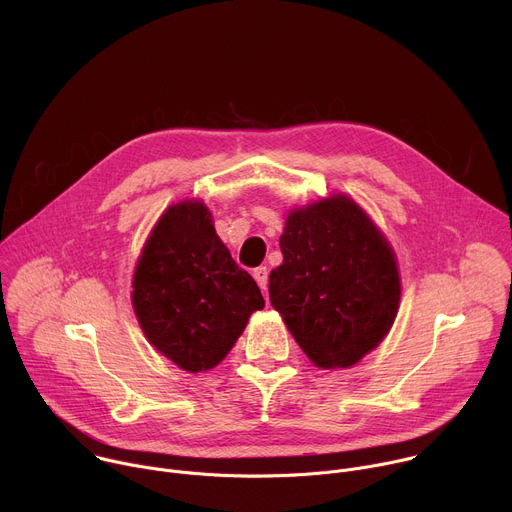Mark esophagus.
<instances>
[{"mask_svg": "<svg viewBox=\"0 0 512 512\" xmlns=\"http://www.w3.org/2000/svg\"><path fill=\"white\" fill-rule=\"evenodd\" d=\"M253 277H255V281L259 283V287H261L263 291H267V281H269V271H267V267H257V269L253 271Z\"/></svg>", "mask_w": 512, "mask_h": 512, "instance_id": "esophagus-1", "label": "esophagus"}]
</instances>
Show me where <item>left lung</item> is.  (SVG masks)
Wrapping results in <instances>:
<instances>
[{
    "label": "left lung",
    "instance_id": "1",
    "mask_svg": "<svg viewBox=\"0 0 512 512\" xmlns=\"http://www.w3.org/2000/svg\"><path fill=\"white\" fill-rule=\"evenodd\" d=\"M279 247L269 300L316 367L348 369L377 348L401 283L387 239L362 208L340 194L294 210Z\"/></svg>",
    "mask_w": 512,
    "mask_h": 512
}]
</instances>
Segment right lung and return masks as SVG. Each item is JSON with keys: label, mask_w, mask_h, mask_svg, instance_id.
<instances>
[{"label": "right lung", "mask_w": 512, "mask_h": 512, "mask_svg": "<svg viewBox=\"0 0 512 512\" xmlns=\"http://www.w3.org/2000/svg\"><path fill=\"white\" fill-rule=\"evenodd\" d=\"M133 310L148 340L180 369L216 367L265 306L255 279L216 237L202 202L170 206L133 275Z\"/></svg>", "instance_id": "add662e5"}]
</instances>
